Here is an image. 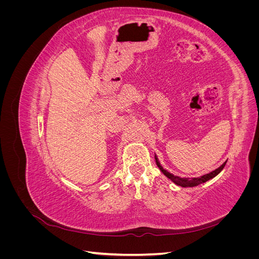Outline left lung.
Instances as JSON below:
<instances>
[{
    "label": "left lung",
    "instance_id": "1",
    "mask_svg": "<svg viewBox=\"0 0 259 259\" xmlns=\"http://www.w3.org/2000/svg\"><path fill=\"white\" fill-rule=\"evenodd\" d=\"M154 159H155V163L156 165H158V167L160 168V170L162 171V173L165 175L168 179H170L171 182H173L176 186H179V187H183V188H189V187H195V186H199L201 184H204L206 182H208V180L213 179L215 176H217L221 171L223 170V168L225 167L226 165V162H224L221 166H219L218 168H216L215 170L210 171V173L208 174H205L203 176H200V177H193V178H186V177H179V176H176V175H173L171 173H169L168 170H166L165 168H163V166L161 165V163L159 162V159L158 156L154 155Z\"/></svg>",
    "mask_w": 259,
    "mask_h": 259
}]
</instances>
